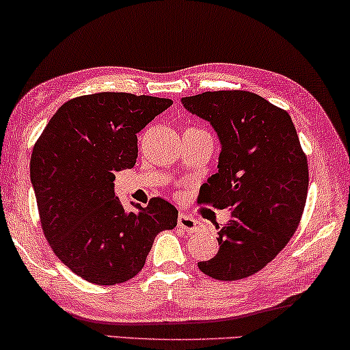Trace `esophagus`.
Wrapping results in <instances>:
<instances>
[{
    "label": "esophagus",
    "instance_id": "34e87169",
    "mask_svg": "<svg viewBox=\"0 0 350 350\" xmlns=\"http://www.w3.org/2000/svg\"><path fill=\"white\" fill-rule=\"evenodd\" d=\"M178 228L186 232H198L202 229V223L193 217H189L187 214H180L178 217Z\"/></svg>",
    "mask_w": 350,
    "mask_h": 350
}]
</instances>
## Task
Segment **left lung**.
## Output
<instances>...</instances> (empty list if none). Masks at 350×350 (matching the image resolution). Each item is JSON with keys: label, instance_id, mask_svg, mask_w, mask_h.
<instances>
[{"label": "left lung", "instance_id": "8db88e82", "mask_svg": "<svg viewBox=\"0 0 350 350\" xmlns=\"http://www.w3.org/2000/svg\"><path fill=\"white\" fill-rule=\"evenodd\" d=\"M219 135V172L200 203L231 209L219 229V253L198 268L219 280L260 271L290 242L307 200L308 164L290 114L242 90L206 91L181 99Z\"/></svg>", "mask_w": 350, "mask_h": 350}]
</instances>
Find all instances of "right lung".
<instances>
[{
    "label": "right lung",
    "instance_id": "right-lung-1",
    "mask_svg": "<svg viewBox=\"0 0 350 350\" xmlns=\"http://www.w3.org/2000/svg\"><path fill=\"white\" fill-rule=\"evenodd\" d=\"M172 104L130 93L74 97L32 148L31 181L44 237L55 256L91 284L135 278L157 234L176 226L178 211L158 197L125 213L113 183L116 172L136 164L137 133Z\"/></svg>",
    "mask_w": 350,
    "mask_h": 350
}]
</instances>
